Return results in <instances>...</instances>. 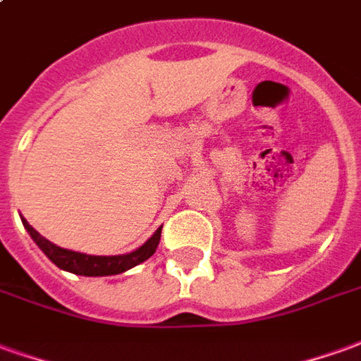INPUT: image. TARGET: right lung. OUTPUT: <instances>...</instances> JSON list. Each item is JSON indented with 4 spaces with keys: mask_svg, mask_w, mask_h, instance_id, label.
I'll return each instance as SVG.
<instances>
[{
    "mask_svg": "<svg viewBox=\"0 0 361 361\" xmlns=\"http://www.w3.org/2000/svg\"><path fill=\"white\" fill-rule=\"evenodd\" d=\"M23 220V226L35 240L36 245L44 251V255L50 259L54 265H58L59 269L67 272L81 274V276H110V274H119V272L133 269L142 261L152 257V253L157 251L158 243H160V232H162V228H158L139 250L126 253V255H87V253L59 247L56 243H51L50 240H46L44 235L38 234L27 220Z\"/></svg>",
    "mask_w": 361,
    "mask_h": 361,
    "instance_id": "right-lung-1",
    "label": "right lung"
}]
</instances>
